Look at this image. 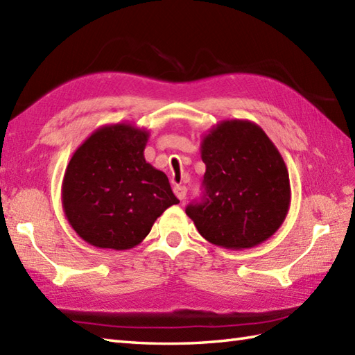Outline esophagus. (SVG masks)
<instances>
[{
  "label": "esophagus",
  "instance_id": "obj_1",
  "mask_svg": "<svg viewBox=\"0 0 355 355\" xmlns=\"http://www.w3.org/2000/svg\"><path fill=\"white\" fill-rule=\"evenodd\" d=\"M173 193L177 195V198H178L180 201H184V198H186V193H187L186 186H180V184H177L175 187H173Z\"/></svg>",
  "mask_w": 355,
  "mask_h": 355
}]
</instances>
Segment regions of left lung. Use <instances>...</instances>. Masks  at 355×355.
Segmentation results:
<instances>
[{"label": "left lung", "mask_w": 355, "mask_h": 355, "mask_svg": "<svg viewBox=\"0 0 355 355\" xmlns=\"http://www.w3.org/2000/svg\"><path fill=\"white\" fill-rule=\"evenodd\" d=\"M205 197L187 216L218 247L244 250L277 232L291 202L288 169L275 143L250 120H223L201 140Z\"/></svg>", "instance_id": "obj_1"}]
</instances>
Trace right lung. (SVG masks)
I'll return each mask as SVG.
<instances>
[{"mask_svg":"<svg viewBox=\"0 0 355 355\" xmlns=\"http://www.w3.org/2000/svg\"><path fill=\"white\" fill-rule=\"evenodd\" d=\"M149 131L103 125L74 150L62 180V209L73 230L97 248L139 245L166 209L178 205L166 173L145 160Z\"/></svg>","mask_w":355,"mask_h":355,"instance_id":"1","label":"right lung"}]
</instances>
